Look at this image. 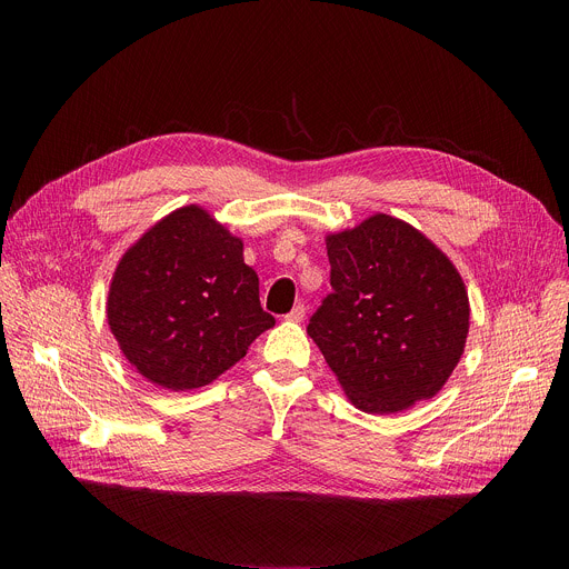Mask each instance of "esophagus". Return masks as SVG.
<instances>
[{
  "mask_svg": "<svg viewBox=\"0 0 569 569\" xmlns=\"http://www.w3.org/2000/svg\"><path fill=\"white\" fill-rule=\"evenodd\" d=\"M305 316H307V307L300 302V305H295V307L290 309V313H286V320H290V322H302Z\"/></svg>",
  "mask_w": 569,
  "mask_h": 569,
  "instance_id": "obj_1",
  "label": "esophagus"
}]
</instances>
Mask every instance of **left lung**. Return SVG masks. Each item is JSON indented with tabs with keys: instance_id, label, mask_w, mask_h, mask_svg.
<instances>
[{
	"instance_id": "1",
	"label": "left lung",
	"mask_w": 569,
	"mask_h": 569,
	"mask_svg": "<svg viewBox=\"0 0 569 569\" xmlns=\"http://www.w3.org/2000/svg\"><path fill=\"white\" fill-rule=\"evenodd\" d=\"M332 292L307 332L365 412L390 415L431 399L459 365L468 292L436 244L376 214L327 237Z\"/></svg>"
}]
</instances>
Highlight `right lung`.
I'll list each match as a JSON object with an SVG mask.
<instances>
[{
	"label": "right lung",
	"mask_w": 569,
	"mask_h": 569,
	"mask_svg": "<svg viewBox=\"0 0 569 569\" xmlns=\"http://www.w3.org/2000/svg\"><path fill=\"white\" fill-rule=\"evenodd\" d=\"M242 251V239L191 204L124 253L110 283L108 325L138 373L166 390H196L274 325Z\"/></svg>",
	"instance_id": "add662e5"
}]
</instances>
